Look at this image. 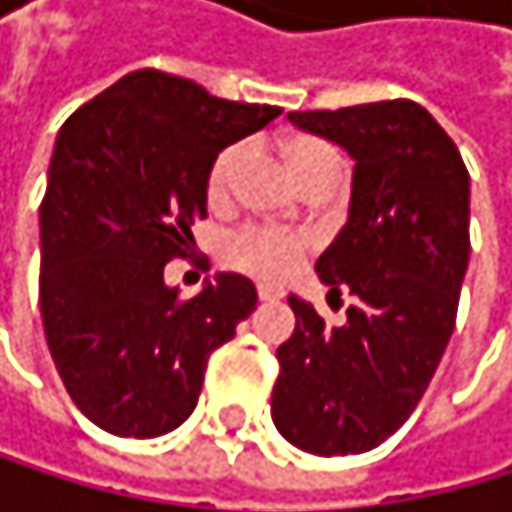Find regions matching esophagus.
<instances>
[{
  "label": "esophagus",
  "mask_w": 512,
  "mask_h": 512,
  "mask_svg": "<svg viewBox=\"0 0 512 512\" xmlns=\"http://www.w3.org/2000/svg\"><path fill=\"white\" fill-rule=\"evenodd\" d=\"M282 288L279 285H258V298H261V304H276V301H282Z\"/></svg>",
  "instance_id": "esophagus-1"
}]
</instances>
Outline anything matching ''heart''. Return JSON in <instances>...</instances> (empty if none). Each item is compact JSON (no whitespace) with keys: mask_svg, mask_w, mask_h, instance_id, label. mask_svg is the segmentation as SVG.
<instances>
[{"mask_svg":"<svg viewBox=\"0 0 512 512\" xmlns=\"http://www.w3.org/2000/svg\"><path fill=\"white\" fill-rule=\"evenodd\" d=\"M242 162H245L242 144L221 150L218 159L211 162L208 181H205V193H208L211 205H224L230 199V190H233V181H236ZM285 165L298 184L316 178V174H334V178H341V171H344L338 150L325 141H316V137H294V141H288L285 144ZM304 251H307V245L301 236L273 233V230H245V233L230 239L227 261L233 267L251 273V276L282 279L301 264Z\"/></svg>","mask_w":512,"mask_h":512,"instance_id":"1","label":"heart"}]
</instances>
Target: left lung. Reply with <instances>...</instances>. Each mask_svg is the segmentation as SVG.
Returning <instances> with one entry per match:
<instances>
[{
  "instance_id": "8db88e82",
  "label": "left lung",
  "mask_w": 512,
  "mask_h": 512,
  "mask_svg": "<svg viewBox=\"0 0 512 512\" xmlns=\"http://www.w3.org/2000/svg\"><path fill=\"white\" fill-rule=\"evenodd\" d=\"M353 159L347 224L319 254L328 294L350 291L347 322L298 294L276 350L273 424L301 451L362 455L421 402L455 331L470 264V174L455 141L415 101L288 113Z\"/></svg>"
}]
</instances>
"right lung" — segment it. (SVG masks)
<instances>
[{
  "label": "right lung",
  "instance_id": "obj_1",
  "mask_svg": "<svg viewBox=\"0 0 512 512\" xmlns=\"http://www.w3.org/2000/svg\"><path fill=\"white\" fill-rule=\"evenodd\" d=\"M279 113L134 70L57 131L39 208V310L57 375L101 430L153 439L181 427L211 350L258 307L239 273H214L181 301L165 264L208 214L211 162Z\"/></svg>",
  "mask_w": 512,
  "mask_h": 512
}]
</instances>
